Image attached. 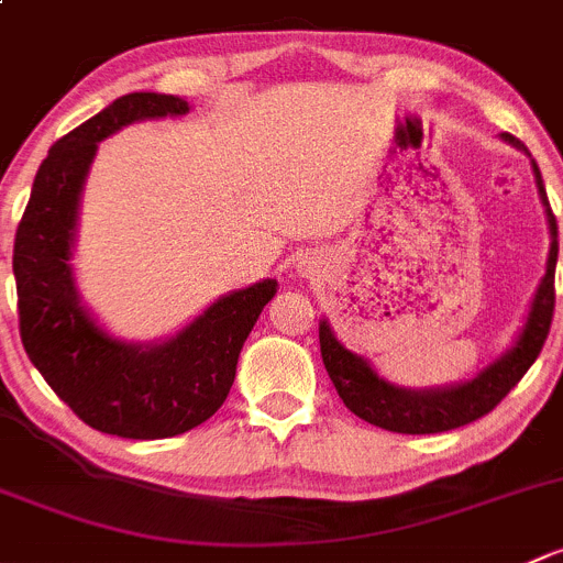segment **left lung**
Instances as JSON below:
<instances>
[{
    "mask_svg": "<svg viewBox=\"0 0 563 563\" xmlns=\"http://www.w3.org/2000/svg\"><path fill=\"white\" fill-rule=\"evenodd\" d=\"M501 137L507 143H512L515 148H520V152H526L523 143H520L518 137L509 135V132H501ZM531 167H534L537 189H540V200L544 206V217H548L550 228L548 268H544V276L540 287H537L534 300H531V311L529 317H526V324L523 330H520L518 341H515L498 361L490 363L488 368L479 371L474 379L450 387H433V390H407V387L393 385L385 376L376 374L366 357L346 350V346L333 335L328 320L320 322V350L324 368H328L341 401L346 404V409L355 411L361 420L396 433L453 431V428L468 426V422L479 420V417L488 415L490 409H496V404L523 379L526 371H529L531 363L537 361V355H540L544 346V339H548L550 333V322H553L555 309L559 224H555L553 211H550L542 173L534 159H531Z\"/></svg>",
    "mask_w": 563,
    "mask_h": 563,
    "instance_id": "1",
    "label": "left lung"
}]
</instances>
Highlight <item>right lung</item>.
Segmentation results:
<instances>
[{"label":"right lung","mask_w":563,"mask_h":563,"mask_svg":"<svg viewBox=\"0 0 563 563\" xmlns=\"http://www.w3.org/2000/svg\"><path fill=\"white\" fill-rule=\"evenodd\" d=\"M184 113L181 97L135 91L75 126L40 165L15 230L23 350L86 426L113 437L167 439L206 422L228 398L243 341L279 287L263 279L222 295L156 344L115 339L80 303L69 257L97 143L135 121Z\"/></svg>","instance_id":"right-lung-1"}]
</instances>
